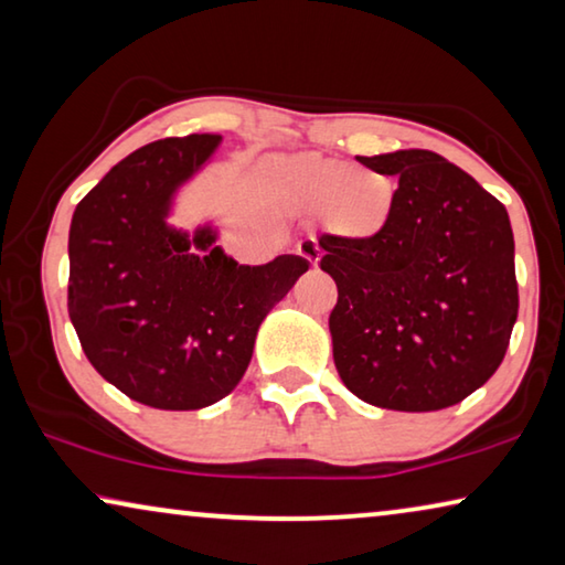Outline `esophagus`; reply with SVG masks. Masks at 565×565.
<instances>
[{"label": "esophagus", "instance_id": "esophagus-1", "mask_svg": "<svg viewBox=\"0 0 565 565\" xmlns=\"http://www.w3.org/2000/svg\"><path fill=\"white\" fill-rule=\"evenodd\" d=\"M297 250H299V256H305L311 266H317V264H319V258H322V248H319V243H317L315 238H305V241H299Z\"/></svg>", "mask_w": 565, "mask_h": 565}]
</instances>
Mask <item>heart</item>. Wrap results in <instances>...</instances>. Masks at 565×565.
Here are the masks:
<instances>
[{"label":"heart","mask_w":565,"mask_h":565,"mask_svg":"<svg viewBox=\"0 0 565 565\" xmlns=\"http://www.w3.org/2000/svg\"><path fill=\"white\" fill-rule=\"evenodd\" d=\"M279 188L294 207L322 210L324 225L344 241H373L388 231L395 184L370 167L322 154H297L279 164Z\"/></svg>","instance_id":"heart-1"}]
</instances>
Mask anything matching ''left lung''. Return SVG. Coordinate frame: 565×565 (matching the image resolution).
Masks as SVG:
<instances>
[{
  "label": "left lung",
  "mask_w": 565,
  "mask_h": 565,
  "mask_svg": "<svg viewBox=\"0 0 565 565\" xmlns=\"http://www.w3.org/2000/svg\"><path fill=\"white\" fill-rule=\"evenodd\" d=\"M360 162L398 177V190L383 235L319 238V266L337 284V373L370 406L449 408L490 381L515 327L508 210L434 151L401 149Z\"/></svg>",
  "instance_id": "1"
}]
</instances>
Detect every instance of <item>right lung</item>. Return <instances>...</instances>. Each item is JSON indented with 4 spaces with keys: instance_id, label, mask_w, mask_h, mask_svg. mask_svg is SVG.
Instances as JSON below:
<instances>
[{
    "instance_id": "right-lung-1",
    "label": "right lung",
    "mask_w": 565,
    "mask_h": 565,
    "mask_svg": "<svg viewBox=\"0 0 565 565\" xmlns=\"http://www.w3.org/2000/svg\"><path fill=\"white\" fill-rule=\"evenodd\" d=\"M217 134L131 151L78 202L67 238V315L98 375L162 411L213 406L241 383L268 311L309 268L294 254L243 266L205 225L167 215L174 192L213 157Z\"/></svg>"
}]
</instances>
